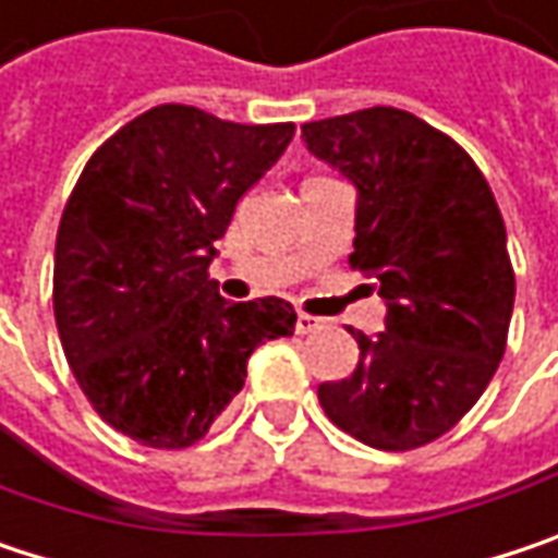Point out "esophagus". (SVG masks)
Wrapping results in <instances>:
<instances>
[{
    "mask_svg": "<svg viewBox=\"0 0 558 558\" xmlns=\"http://www.w3.org/2000/svg\"><path fill=\"white\" fill-rule=\"evenodd\" d=\"M320 327H324L320 317H311V314H299V317H295V333H301V337H304V333H314V330H320Z\"/></svg>",
    "mask_w": 558,
    "mask_h": 558,
    "instance_id": "1",
    "label": "esophagus"
}]
</instances>
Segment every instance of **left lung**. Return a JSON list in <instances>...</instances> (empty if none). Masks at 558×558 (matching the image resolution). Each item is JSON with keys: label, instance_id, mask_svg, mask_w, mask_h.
<instances>
[{"label": "left lung", "instance_id": "obj_1", "mask_svg": "<svg viewBox=\"0 0 558 558\" xmlns=\"http://www.w3.org/2000/svg\"><path fill=\"white\" fill-rule=\"evenodd\" d=\"M314 158L355 186L349 263L372 272L384 330L345 380L317 387L327 418L380 451L445 435L505 355L514 272L486 178L458 142L397 107L301 126Z\"/></svg>", "mask_w": 558, "mask_h": 558}]
</instances>
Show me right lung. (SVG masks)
Here are the masks:
<instances>
[{
    "label": "right lung",
    "mask_w": 558,
    "mask_h": 558,
    "mask_svg": "<svg viewBox=\"0 0 558 558\" xmlns=\"http://www.w3.org/2000/svg\"><path fill=\"white\" fill-rule=\"evenodd\" d=\"M292 136V123L161 104L85 165L57 234L53 311L78 387L126 438L199 441L244 387L251 352L292 337L289 301L231 304L209 279L238 199Z\"/></svg>",
    "instance_id": "right-lung-1"
}]
</instances>
